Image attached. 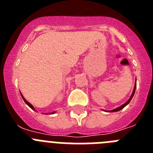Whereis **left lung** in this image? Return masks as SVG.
<instances>
[{
  "label": "left lung",
  "instance_id": "obj_1",
  "mask_svg": "<svg viewBox=\"0 0 153 153\" xmlns=\"http://www.w3.org/2000/svg\"><path fill=\"white\" fill-rule=\"evenodd\" d=\"M136 84H135V86H134V90H133V92H132V95H131L130 98L129 99V100L127 101L126 102H125V103H124L123 105H122V106H120V107L117 108V109H113V110H111V111H109V112H117V111H119V110H120V109H123V108L125 107L126 106L127 104H129V102H130V101H131V100H132V97H133V95H134V93H135V90H136Z\"/></svg>",
  "mask_w": 153,
  "mask_h": 153
}]
</instances>
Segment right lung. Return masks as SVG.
Returning <instances> with one entry per match:
<instances>
[{
	"label": "right lung",
	"mask_w": 153,
	"mask_h": 153,
	"mask_svg": "<svg viewBox=\"0 0 153 153\" xmlns=\"http://www.w3.org/2000/svg\"><path fill=\"white\" fill-rule=\"evenodd\" d=\"M21 97H22V98H23V100H24V102H26V104H27V105H28V106H30V108H31V109H33V106H32V105H31V104H30V102H27V100H25V99H24V97H23V96H22V94H21Z\"/></svg>",
	"instance_id": "right-lung-1"
}]
</instances>
